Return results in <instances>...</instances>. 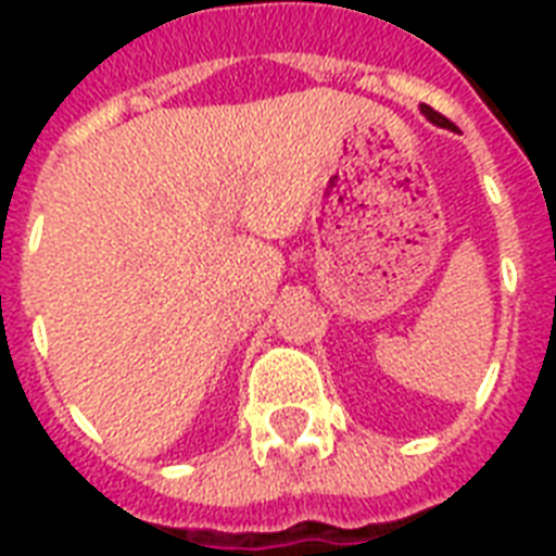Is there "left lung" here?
<instances>
[{
	"instance_id": "left-lung-1",
	"label": "left lung",
	"mask_w": 556,
	"mask_h": 556,
	"mask_svg": "<svg viewBox=\"0 0 556 556\" xmlns=\"http://www.w3.org/2000/svg\"><path fill=\"white\" fill-rule=\"evenodd\" d=\"M421 112H424V115H427V117H430L432 124L444 126V129H456V126L450 124V121H447V117H444V115H439V112H435V109H430V106H421Z\"/></svg>"
}]
</instances>
